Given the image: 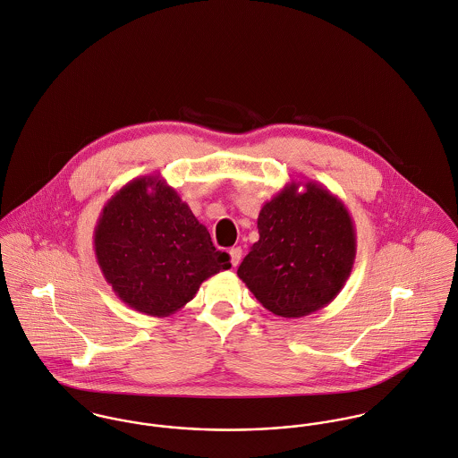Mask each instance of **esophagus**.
<instances>
[{
	"label": "esophagus",
	"mask_w": 458,
	"mask_h": 458,
	"mask_svg": "<svg viewBox=\"0 0 458 458\" xmlns=\"http://www.w3.org/2000/svg\"><path fill=\"white\" fill-rule=\"evenodd\" d=\"M242 249L240 247H233V249L229 250V257H231V264L233 266H238L240 264V260H242Z\"/></svg>",
	"instance_id": "obj_1"
}]
</instances>
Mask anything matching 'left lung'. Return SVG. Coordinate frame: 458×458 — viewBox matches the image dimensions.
<instances>
[{"label":"left lung","instance_id":"1","mask_svg":"<svg viewBox=\"0 0 458 458\" xmlns=\"http://www.w3.org/2000/svg\"><path fill=\"white\" fill-rule=\"evenodd\" d=\"M304 186L302 193L298 187ZM259 242L238 276L273 315L301 318L327 306L352 275L357 234L343 201L317 182H291L257 218Z\"/></svg>","mask_w":458,"mask_h":458}]
</instances>
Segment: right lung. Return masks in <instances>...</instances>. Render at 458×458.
Here are the masks:
<instances>
[{
    "instance_id": "right-lung-1",
    "label": "right lung",
    "mask_w": 458,
    "mask_h": 458,
    "mask_svg": "<svg viewBox=\"0 0 458 458\" xmlns=\"http://www.w3.org/2000/svg\"><path fill=\"white\" fill-rule=\"evenodd\" d=\"M94 251L105 280L129 308L167 317L209 276L231 267L208 229L161 174L131 180L103 207Z\"/></svg>"
}]
</instances>
